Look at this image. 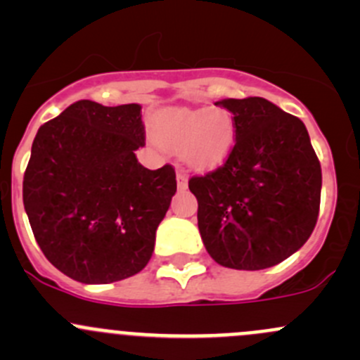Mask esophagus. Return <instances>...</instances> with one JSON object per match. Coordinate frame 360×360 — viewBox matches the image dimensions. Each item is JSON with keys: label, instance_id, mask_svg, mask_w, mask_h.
Segmentation results:
<instances>
[{"label": "esophagus", "instance_id": "34e87169", "mask_svg": "<svg viewBox=\"0 0 360 360\" xmlns=\"http://www.w3.org/2000/svg\"><path fill=\"white\" fill-rule=\"evenodd\" d=\"M176 179H177V188H179V190H184V188L188 186V174L184 172V170H177V176H176Z\"/></svg>", "mask_w": 360, "mask_h": 360}]
</instances>
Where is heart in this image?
<instances>
[{
    "label": "heart",
    "instance_id": "b5f03b06",
    "mask_svg": "<svg viewBox=\"0 0 360 360\" xmlns=\"http://www.w3.org/2000/svg\"><path fill=\"white\" fill-rule=\"evenodd\" d=\"M155 139L167 150L179 153L195 169L214 167L226 158L237 136V125L224 108L170 110L158 115Z\"/></svg>",
    "mask_w": 360,
    "mask_h": 360
}]
</instances>
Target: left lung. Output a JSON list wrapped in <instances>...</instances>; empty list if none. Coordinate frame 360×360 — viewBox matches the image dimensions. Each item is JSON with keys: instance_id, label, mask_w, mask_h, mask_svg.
<instances>
[{"instance_id": "1", "label": "left lung", "mask_w": 360, "mask_h": 360, "mask_svg": "<svg viewBox=\"0 0 360 360\" xmlns=\"http://www.w3.org/2000/svg\"><path fill=\"white\" fill-rule=\"evenodd\" d=\"M237 125L235 146L217 169L188 183L198 230L216 263L264 270L310 238L321 207V162L307 127L263 97L223 99Z\"/></svg>"}]
</instances>
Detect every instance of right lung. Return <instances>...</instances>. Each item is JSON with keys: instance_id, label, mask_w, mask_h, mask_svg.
Masks as SVG:
<instances>
[{"instance_id": "obj_1", "label": "right lung", "mask_w": 360, "mask_h": 360, "mask_svg": "<svg viewBox=\"0 0 360 360\" xmlns=\"http://www.w3.org/2000/svg\"><path fill=\"white\" fill-rule=\"evenodd\" d=\"M139 104L78 101L39 127L22 198L46 259L83 284L139 274L177 190L172 165L150 170L134 151L146 144Z\"/></svg>"}]
</instances>
